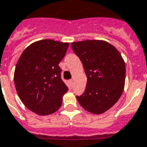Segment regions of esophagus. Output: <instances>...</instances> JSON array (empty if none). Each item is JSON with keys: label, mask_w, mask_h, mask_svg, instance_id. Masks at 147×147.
<instances>
[{"label": "esophagus", "mask_w": 147, "mask_h": 147, "mask_svg": "<svg viewBox=\"0 0 147 147\" xmlns=\"http://www.w3.org/2000/svg\"><path fill=\"white\" fill-rule=\"evenodd\" d=\"M69 82H70L71 85H72V83H73V80H72V79H70V80H69Z\"/></svg>", "instance_id": "34e87169"}]
</instances>
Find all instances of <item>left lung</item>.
Segmentation results:
<instances>
[{
  "label": "left lung",
  "instance_id": "1",
  "mask_svg": "<svg viewBox=\"0 0 147 147\" xmlns=\"http://www.w3.org/2000/svg\"><path fill=\"white\" fill-rule=\"evenodd\" d=\"M87 77L83 94L76 98L86 111L103 114L119 100L125 81V64L115 47L104 40L71 43Z\"/></svg>",
  "mask_w": 147,
  "mask_h": 147
}]
</instances>
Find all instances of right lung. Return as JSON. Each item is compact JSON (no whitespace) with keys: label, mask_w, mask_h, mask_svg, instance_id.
Segmentation results:
<instances>
[{"label":"right lung","mask_w":147,"mask_h":147,"mask_svg":"<svg viewBox=\"0 0 147 147\" xmlns=\"http://www.w3.org/2000/svg\"><path fill=\"white\" fill-rule=\"evenodd\" d=\"M68 43L42 40L24 50L16 65L14 82L22 102L32 112L48 115L59 109L68 90L61 78L59 63Z\"/></svg>","instance_id":"right-lung-1"}]
</instances>
